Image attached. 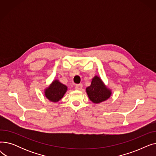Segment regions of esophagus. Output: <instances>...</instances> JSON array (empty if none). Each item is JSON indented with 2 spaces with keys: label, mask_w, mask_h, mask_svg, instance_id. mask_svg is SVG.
Wrapping results in <instances>:
<instances>
[{
  "label": "esophagus",
  "mask_w": 156,
  "mask_h": 156,
  "mask_svg": "<svg viewBox=\"0 0 156 156\" xmlns=\"http://www.w3.org/2000/svg\"><path fill=\"white\" fill-rule=\"evenodd\" d=\"M82 88H83L82 84H78L75 86V89L77 90H80L82 89Z\"/></svg>",
  "instance_id": "esophagus-1"
}]
</instances>
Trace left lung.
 I'll use <instances>...</instances> for the list:
<instances>
[{"label": "left lung", "instance_id": "8db88e82", "mask_svg": "<svg viewBox=\"0 0 156 156\" xmlns=\"http://www.w3.org/2000/svg\"><path fill=\"white\" fill-rule=\"evenodd\" d=\"M86 90L89 99L95 104L106 101L111 95V92L106 88L101 78L97 76L92 79L91 85Z\"/></svg>", "mask_w": 156, "mask_h": 156}]
</instances>
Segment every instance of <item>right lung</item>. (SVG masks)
I'll return each instance as SVG.
<instances>
[{
  "instance_id": "1",
  "label": "right lung",
  "mask_w": 156,
  "mask_h": 156,
  "mask_svg": "<svg viewBox=\"0 0 156 156\" xmlns=\"http://www.w3.org/2000/svg\"><path fill=\"white\" fill-rule=\"evenodd\" d=\"M66 91V86L60 83L59 81L55 80L49 87L45 90V95L48 100L52 102H58L62 99Z\"/></svg>"
}]
</instances>
